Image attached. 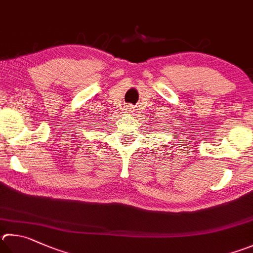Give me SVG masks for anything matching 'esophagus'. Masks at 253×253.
I'll list each match as a JSON object with an SVG mask.
<instances>
[{
    "mask_svg": "<svg viewBox=\"0 0 253 253\" xmlns=\"http://www.w3.org/2000/svg\"><path fill=\"white\" fill-rule=\"evenodd\" d=\"M127 108V112H132V111H134V108H132V106H131V105H127V106H126Z\"/></svg>",
    "mask_w": 253,
    "mask_h": 253,
    "instance_id": "1",
    "label": "esophagus"
}]
</instances>
